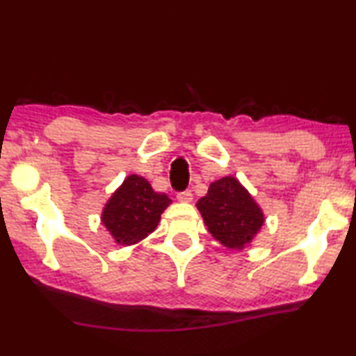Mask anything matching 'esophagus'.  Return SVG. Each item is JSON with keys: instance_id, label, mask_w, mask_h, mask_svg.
<instances>
[{"instance_id": "esophagus-1", "label": "esophagus", "mask_w": 356, "mask_h": 356, "mask_svg": "<svg viewBox=\"0 0 356 356\" xmlns=\"http://www.w3.org/2000/svg\"><path fill=\"white\" fill-rule=\"evenodd\" d=\"M177 200H179V202H182V203H190L193 200L192 190H184V192H179Z\"/></svg>"}]
</instances>
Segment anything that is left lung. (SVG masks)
<instances>
[{"label":"left lung","instance_id":"left-lung-1","mask_svg":"<svg viewBox=\"0 0 356 356\" xmlns=\"http://www.w3.org/2000/svg\"><path fill=\"white\" fill-rule=\"evenodd\" d=\"M208 230L224 247L242 250L261 229V208L234 177H222L209 185L208 193L198 200Z\"/></svg>","mask_w":356,"mask_h":356}]
</instances>
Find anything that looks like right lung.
Masks as SVG:
<instances>
[{
	"label": "right lung",
	"instance_id": "1",
	"mask_svg": "<svg viewBox=\"0 0 356 356\" xmlns=\"http://www.w3.org/2000/svg\"><path fill=\"white\" fill-rule=\"evenodd\" d=\"M171 198L158 193L145 177L129 176L103 209L102 221L119 245H134L156 229Z\"/></svg>",
	"mask_w": 356,
	"mask_h": 356
}]
</instances>
